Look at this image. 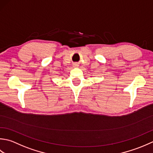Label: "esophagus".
I'll return each mask as SVG.
<instances>
[{
    "instance_id": "obj_1",
    "label": "esophagus",
    "mask_w": 153,
    "mask_h": 153,
    "mask_svg": "<svg viewBox=\"0 0 153 153\" xmlns=\"http://www.w3.org/2000/svg\"><path fill=\"white\" fill-rule=\"evenodd\" d=\"M74 67H77V66H78V64L75 63V64H74Z\"/></svg>"
}]
</instances>
